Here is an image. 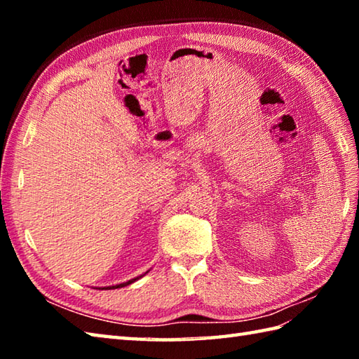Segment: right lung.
<instances>
[{
  "label": "right lung",
  "mask_w": 359,
  "mask_h": 359,
  "mask_svg": "<svg viewBox=\"0 0 359 359\" xmlns=\"http://www.w3.org/2000/svg\"><path fill=\"white\" fill-rule=\"evenodd\" d=\"M142 276H139V278H134V279H131V280H128V282H123V284H118V285H112V287H106V290H114V288H121V287H126V285H129V284H133V282H135L137 279H140Z\"/></svg>",
  "instance_id": "obj_1"
}]
</instances>
